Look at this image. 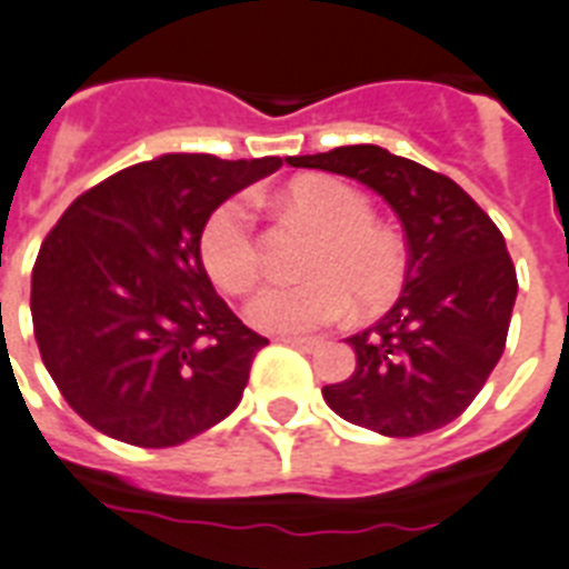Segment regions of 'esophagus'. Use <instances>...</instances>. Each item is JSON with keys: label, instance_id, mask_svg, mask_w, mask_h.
Here are the masks:
<instances>
[{"label": "esophagus", "instance_id": "obj_1", "mask_svg": "<svg viewBox=\"0 0 569 569\" xmlns=\"http://www.w3.org/2000/svg\"><path fill=\"white\" fill-rule=\"evenodd\" d=\"M281 343H288V347H297L302 349V352H313V349H320L322 340L317 338H297V335H281Z\"/></svg>", "mask_w": 569, "mask_h": 569}]
</instances>
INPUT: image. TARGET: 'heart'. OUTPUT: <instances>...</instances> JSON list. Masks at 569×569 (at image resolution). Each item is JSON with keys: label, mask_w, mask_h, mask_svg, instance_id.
<instances>
[{"label": "heart", "mask_w": 569, "mask_h": 569, "mask_svg": "<svg viewBox=\"0 0 569 569\" xmlns=\"http://www.w3.org/2000/svg\"><path fill=\"white\" fill-rule=\"evenodd\" d=\"M284 211L302 220L317 240L302 261L299 284H267L249 299L252 326L299 335L338 322L349 306L361 320L388 311L406 288L408 252L397 231L372 220L370 199L331 176H306L281 190ZM199 258L226 293H243L261 272V243L247 202L226 199L199 231Z\"/></svg>", "instance_id": "b5f03b06"}]
</instances>
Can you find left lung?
<instances>
[{"instance_id": "8db88e82", "label": "left lung", "mask_w": 569, "mask_h": 569, "mask_svg": "<svg viewBox=\"0 0 569 569\" xmlns=\"http://www.w3.org/2000/svg\"><path fill=\"white\" fill-rule=\"evenodd\" d=\"M288 163L372 188L399 213L408 240L402 297L349 338L356 372L326 385L322 399L388 438H417L461 417L497 367L515 311L517 270L497 222L449 176L372 143Z\"/></svg>"}]
</instances>
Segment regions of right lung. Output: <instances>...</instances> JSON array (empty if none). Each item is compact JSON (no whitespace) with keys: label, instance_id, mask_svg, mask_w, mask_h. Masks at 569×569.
<instances>
[{"label":"right lung","instance_id":"add662e5","mask_svg":"<svg viewBox=\"0 0 569 569\" xmlns=\"http://www.w3.org/2000/svg\"><path fill=\"white\" fill-rule=\"evenodd\" d=\"M281 167L161 156L84 190L31 270L40 358L70 408L131 447H179L238 408L267 338L217 297L199 258L213 208Z\"/></svg>","mask_w":569,"mask_h":569}]
</instances>
